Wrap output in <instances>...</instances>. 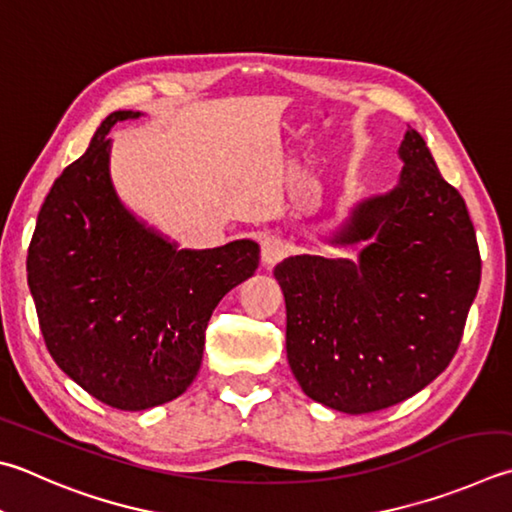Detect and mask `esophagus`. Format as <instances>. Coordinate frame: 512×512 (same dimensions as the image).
Here are the masks:
<instances>
[{
    "instance_id": "1",
    "label": "esophagus",
    "mask_w": 512,
    "mask_h": 512,
    "mask_svg": "<svg viewBox=\"0 0 512 512\" xmlns=\"http://www.w3.org/2000/svg\"><path fill=\"white\" fill-rule=\"evenodd\" d=\"M287 254V247L281 238L276 236H267L260 243V263L263 267H274L278 260H283V256Z\"/></svg>"
}]
</instances>
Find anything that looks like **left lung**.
<instances>
[{
  "label": "left lung",
  "instance_id": "left-lung-1",
  "mask_svg": "<svg viewBox=\"0 0 512 512\" xmlns=\"http://www.w3.org/2000/svg\"><path fill=\"white\" fill-rule=\"evenodd\" d=\"M385 194L356 200L325 243L352 256H289L274 267L287 361L307 397L345 414L406 401L448 368L475 301L481 258L459 191L417 131Z\"/></svg>",
  "mask_w": 512,
  "mask_h": 512
}]
</instances>
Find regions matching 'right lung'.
Returning <instances> with one entry per match:
<instances>
[{"label": "right lung", "mask_w": 512, "mask_h": 512, "mask_svg": "<svg viewBox=\"0 0 512 512\" xmlns=\"http://www.w3.org/2000/svg\"><path fill=\"white\" fill-rule=\"evenodd\" d=\"M140 111H113L53 182L28 247V287L48 352L106 406L149 410L180 397L202 363L223 296L254 276L258 243L180 249L120 200L109 131Z\"/></svg>", "instance_id": "right-lung-1"}]
</instances>
